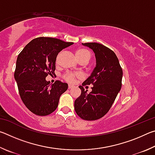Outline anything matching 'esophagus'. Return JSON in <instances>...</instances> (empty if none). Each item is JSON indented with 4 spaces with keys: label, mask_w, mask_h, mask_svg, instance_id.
Instances as JSON below:
<instances>
[{
    "label": "esophagus",
    "mask_w": 155,
    "mask_h": 155,
    "mask_svg": "<svg viewBox=\"0 0 155 155\" xmlns=\"http://www.w3.org/2000/svg\"><path fill=\"white\" fill-rule=\"evenodd\" d=\"M74 87V86L72 85H68V89H72Z\"/></svg>",
    "instance_id": "34e87169"
}]
</instances>
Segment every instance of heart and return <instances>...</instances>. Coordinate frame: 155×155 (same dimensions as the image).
I'll return each instance as SVG.
<instances>
[{"instance_id":"heart-1","label":"heart","mask_w":155,"mask_h":155,"mask_svg":"<svg viewBox=\"0 0 155 155\" xmlns=\"http://www.w3.org/2000/svg\"><path fill=\"white\" fill-rule=\"evenodd\" d=\"M61 53H59L58 55H57V59H56L57 63L58 62L60 56H61ZM75 54H76V57H77V59L79 61V62L84 61V62L88 63V61H90L91 59V57L90 52L87 51V49L83 48H78L77 51H76ZM78 77H79V74H73V73L68 72V73H66V74L64 76V78L67 81H68V82H73V81H74L75 78Z\"/></svg>"}]
</instances>
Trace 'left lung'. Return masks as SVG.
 <instances>
[{"label":"left lung","mask_w":155,"mask_h":155,"mask_svg":"<svg viewBox=\"0 0 155 155\" xmlns=\"http://www.w3.org/2000/svg\"><path fill=\"white\" fill-rule=\"evenodd\" d=\"M95 54L96 64L91 75L79 87L81 94L74 101L77 115L85 120L103 117L111 108L122 87V69L115 52L101 44L82 43ZM93 84L90 94L83 86Z\"/></svg>","instance_id":"8db88e82"}]
</instances>
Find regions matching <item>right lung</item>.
<instances>
[{"label":"right lung","instance_id":"obj_1","mask_svg":"<svg viewBox=\"0 0 155 155\" xmlns=\"http://www.w3.org/2000/svg\"><path fill=\"white\" fill-rule=\"evenodd\" d=\"M72 44L40 37L31 40L18 54L14 78L21 99L34 114H51L58 106L60 96L68 90L67 83L57 81L50 84L46 77L54 74L59 52Z\"/></svg>","mask_w":155,"mask_h":155}]
</instances>
